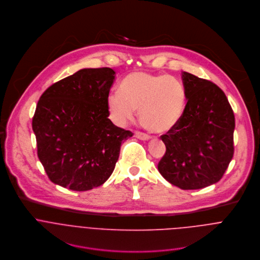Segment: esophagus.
Here are the masks:
<instances>
[{"label": "esophagus", "instance_id": "34e87169", "mask_svg": "<svg viewBox=\"0 0 260 260\" xmlns=\"http://www.w3.org/2000/svg\"><path fill=\"white\" fill-rule=\"evenodd\" d=\"M134 135H135L136 138H138L140 140H148V139H150L149 135H147V134H145L143 132H140V131H135Z\"/></svg>", "mask_w": 260, "mask_h": 260}]
</instances>
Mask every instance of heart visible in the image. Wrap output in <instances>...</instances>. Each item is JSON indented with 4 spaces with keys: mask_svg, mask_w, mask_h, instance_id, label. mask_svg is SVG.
<instances>
[{
    "mask_svg": "<svg viewBox=\"0 0 260 260\" xmlns=\"http://www.w3.org/2000/svg\"><path fill=\"white\" fill-rule=\"evenodd\" d=\"M107 104L116 124L125 125L132 121L139 109V119L147 130L165 133L180 122L186 106V92L176 78L134 72L123 79L120 92L113 91L108 95Z\"/></svg>",
    "mask_w": 260,
    "mask_h": 260,
    "instance_id": "obj_1",
    "label": "heart"
}]
</instances>
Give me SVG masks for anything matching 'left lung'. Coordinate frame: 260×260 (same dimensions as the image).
<instances>
[{"label":"left lung","instance_id":"8db88e82","mask_svg":"<svg viewBox=\"0 0 260 260\" xmlns=\"http://www.w3.org/2000/svg\"><path fill=\"white\" fill-rule=\"evenodd\" d=\"M187 104L178 125L161 135L166 153L158 172L171 184L200 189L218 182L234 154L235 116L213 82L183 73Z\"/></svg>","mask_w":260,"mask_h":260}]
</instances>
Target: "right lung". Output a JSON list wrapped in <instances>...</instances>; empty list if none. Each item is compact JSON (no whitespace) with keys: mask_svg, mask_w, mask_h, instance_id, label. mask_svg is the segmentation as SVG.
<instances>
[{"mask_svg":"<svg viewBox=\"0 0 260 260\" xmlns=\"http://www.w3.org/2000/svg\"><path fill=\"white\" fill-rule=\"evenodd\" d=\"M114 79L108 67L82 69L42 94L32 129L38 156L53 183L87 191L112 175L122 142L133 135L108 118Z\"/></svg>","mask_w":260,"mask_h":260,"instance_id":"obj_1","label":"right lung"}]
</instances>
